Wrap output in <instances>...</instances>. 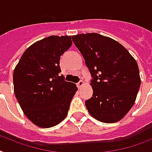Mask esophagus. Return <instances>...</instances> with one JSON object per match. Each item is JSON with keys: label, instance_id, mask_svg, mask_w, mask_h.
Listing matches in <instances>:
<instances>
[{"label": "esophagus", "instance_id": "34e87169", "mask_svg": "<svg viewBox=\"0 0 152 152\" xmlns=\"http://www.w3.org/2000/svg\"><path fill=\"white\" fill-rule=\"evenodd\" d=\"M83 85H85V82H84L83 81H80L78 83H77V88H78L79 89H80V88H81L82 87Z\"/></svg>", "mask_w": 152, "mask_h": 152}]
</instances>
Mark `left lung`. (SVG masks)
<instances>
[{
	"label": "left lung",
	"instance_id": "obj_1",
	"mask_svg": "<svg viewBox=\"0 0 152 152\" xmlns=\"http://www.w3.org/2000/svg\"><path fill=\"white\" fill-rule=\"evenodd\" d=\"M72 40L93 77V95L85 101L88 111L100 122H117L134 106L140 88L135 59L117 41L100 34H78Z\"/></svg>",
	"mask_w": 152,
	"mask_h": 152
}]
</instances>
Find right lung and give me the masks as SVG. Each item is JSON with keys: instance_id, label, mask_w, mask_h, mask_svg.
Listing matches in <instances>:
<instances>
[{"instance_id": "right-lung-1", "label": "right lung", "mask_w": 152, "mask_h": 152, "mask_svg": "<svg viewBox=\"0 0 152 152\" xmlns=\"http://www.w3.org/2000/svg\"><path fill=\"white\" fill-rule=\"evenodd\" d=\"M72 45L71 36H50L27 48L13 73L14 91L35 125L49 128L67 116L76 85L60 76V58Z\"/></svg>"}]
</instances>
